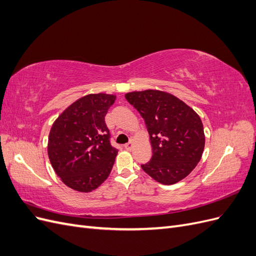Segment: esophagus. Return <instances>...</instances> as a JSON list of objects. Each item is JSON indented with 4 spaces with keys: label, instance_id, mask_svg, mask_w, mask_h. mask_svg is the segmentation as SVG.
Masks as SVG:
<instances>
[{
    "label": "esophagus",
    "instance_id": "obj_1",
    "mask_svg": "<svg viewBox=\"0 0 256 256\" xmlns=\"http://www.w3.org/2000/svg\"><path fill=\"white\" fill-rule=\"evenodd\" d=\"M132 145H134V140H132V138H130V140H129V142L127 143V144H125V145H124V147H125V148L126 150H131V148H132Z\"/></svg>",
    "mask_w": 256,
    "mask_h": 256
}]
</instances>
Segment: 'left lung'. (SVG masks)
Listing matches in <instances>:
<instances>
[{"label": "left lung", "mask_w": 256, "mask_h": 256, "mask_svg": "<svg viewBox=\"0 0 256 256\" xmlns=\"http://www.w3.org/2000/svg\"><path fill=\"white\" fill-rule=\"evenodd\" d=\"M140 112L152 147V159L142 164L145 173L164 184L188 176L202 157L205 136L200 116L177 97L147 90L125 95Z\"/></svg>", "instance_id": "1"}]
</instances>
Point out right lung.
I'll return each mask as SVG.
<instances>
[{
	"label": "right lung",
	"mask_w": 256,
	"mask_h": 256,
	"mask_svg": "<svg viewBox=\"0 0 256 256\" xmlns=\"http://www.w3.org/2000/svg\"><path fill=\"white\" fill-rule=\"evenodd\" d=\"M115 98L102 92L84 96L52 125L48 156L54 171L69 188L90 192L111 173L118 150L111 145L104 116Z\"/></svg>",
	"instance_id": "right-lung-1"
}]
</instances>
